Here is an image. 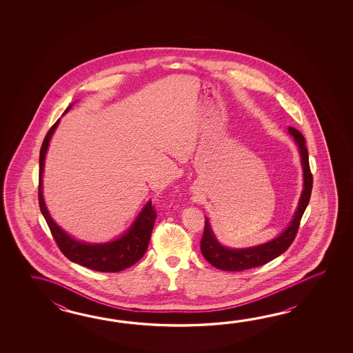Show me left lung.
Returning a JSON list of instances; mask_svg holds the SVG:
<instances>
[{
	"label": "left lung",
	"instance_id": "obj_1",
	"mask_svg": "<svg viewBox=\"0 0 353 353\" xmlns=\"http://www.w3.org/2000/svg\"><path fill=\"white\" fill-rule=\"evenodd\" d=\"M288 132L290 136H293L294 143L298 148L300 164L303 170V189L300 193L296 210H294L293 217L275 239L261 245L242 248H227L225 245H222L212 230L210 219L205 217L204 233L201 241V251L203 256L205 257V260L219 270H248V269L270 263L271 260L276 259L278 256L285 252L296 236L300 219L304 214V210L307 208L310 194H312L313 176L309 168V157H307V146H305V139L296 128H289Z\"/></svg>",
	"mask_w": 353,
	"mask_h": 353
}]
</instances>
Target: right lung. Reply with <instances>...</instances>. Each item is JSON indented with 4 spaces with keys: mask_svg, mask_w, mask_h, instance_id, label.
I'll list each match as a JSON object with an SVG mask.
<instances>
[{
    "mask_svg": "<svg viewBox=\"0 0 353 353\" xmlns=\"http://www.w3.org/2000/svg\"><path fill=\"white\" fill-rule=\"evenodd\" d=\"M75 103L77 101L68 105L65 112L63 114H65ZM59 122L60 119L54 123L53 128L49 130L40 149V159H39L40 210L46 218V223L49 225L54 240L57 241L60 251L72 263H79L90 270L101 271V272H119V271L125 270L137 263L146 252L151 232L157 219L154 207L151 205V201L146 203L143 210H140V213L137 214L135 221L132 222V225H130L120 237L112 241L92 243V242L77 240L73 236L65 232L50 216L44 201V195H43V174H44V165H46V152Z\"/></svg>",
    "mask_w": 353,
    "mask_h": 353,
    "instance_id": "right-lung-1",
    "label": "right lung"
}]
</instances>
